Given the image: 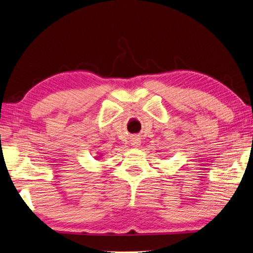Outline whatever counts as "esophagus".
<instances>
[{
	"label": "esophagus",
	"instance_id": "34e87169",
	"mask_svg": "<svg viewBox=\"0 0 253 253\" xmlns=\"http://www.w3.org/2000/svg\"><path fill=\"white\" fill-rule=\"evenodd\" d=\"M131 144H132L133 146L137 147V146H139V145L141 144V140L139 139V137H133V139L131 140Z\"/></svg>",
	"mask_w": 253,
	"mask_h": 253
}]
</instances>
